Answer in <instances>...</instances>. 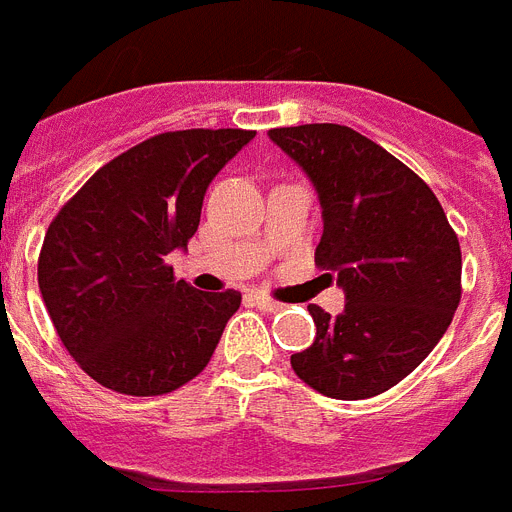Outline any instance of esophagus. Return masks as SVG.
<instances>
[{"mask_svg":"<svg viewBox=\"0 0 512 512\" xmlns=\"http://www.w3.org/2000/svg\"><path fill=\"white\" fill-rule=\"evenodd\" d=\"M252 299H255V305L260 307V310H268V313H276V310H281V302L265 297V294H252Z\"/></svg>","mask_w":512,"mask_h":512,"instance_id":"34e87169","label":"esophagus"}]
</instances>
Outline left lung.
Wrapping results in <instances>:
<instances>
[{
	"instance_id": "obj_1",
	"label": "left lung",
	"mask_w": 512,
	"mask_h": 512,
	"mask_svg": "<svg viewBox=\"0 0 512 512\" xmlns=\"http://www.w3.org/2000/svg\"><path fill=\"white\" fill-rule=\"evenodd\" d=\"M318 189L323 236L315 265L347 292L342 315L310 305L315 342L292 368L315 392L365 400L429 357L460 305L455 228L418 173L339 123L270 128Z\"/></svg>"
}]
</instances>
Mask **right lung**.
Wrapping results in <instances>:
<instances>
[{
  "label": "right lung",
  "instance_id": "right-lung-1",
  "mask_svg": "<svg viewBox=\"0 0 512 512\" xmlns=\"http://www.w3.org/2000/svg\"><path fill=\"white\" fill-rule=\"evenodd\" d=\"M252 136L157 134L102 165L54 215L39 252L41 297L97 384L157 397L205 371L242 294L191 289L168 255L197 234L207 186Z\"/></svg>",
  "mask_w": 512,
  "mask_h": 512
}]
</instances>
